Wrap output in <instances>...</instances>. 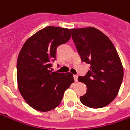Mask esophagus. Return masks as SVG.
Listing matches in <instances>:
<instances>
[{
    "label": "esophagus",
    "instance_id": "esophagus-1",
    "mask_svg": "<svg viewBox=\"0 0 130 130\" xmlns=\"http://www.w3.org/2000/svg\"><path fill=\"white\" fill-rule=\"evenodd\" d=\"M74 81H75V82H77L78 81V75H77V74L74 75Z\"/></svg>",
    "mask_w": 130,
    "mask_h": 130
}]
</instances>
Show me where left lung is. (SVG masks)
I'll return each mask as SVG.
<instances>
[{
    "instance_id": "8db88e82",
    "label": "left lung",
    "mask_w": 130,
    "mask_h": 130,
    "mask_svg": "<svg viewBox=\"0 0 130 130\" xmlns=\"http://www.w3.org/2000/svg\"><path fill=\"white\" fill-rule=\"evenodd\" d=\"M70 30L81 60L90 65L86 75L78 77L87 86L79 100L89 108L105 107L117 97L122 83L124 70L117 51L110 39L96 28Z\"/></svg>"
}]
</instances>
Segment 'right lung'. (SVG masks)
<instances>
[{
  "instance_id": "1",
  "label": "right lung",
  "mask_w": 130,
  "mask_h": 130,
  "mask_svg": "<svg viewBox=\"0 0 130 130\" xmlns=\"http://www.w3.org/2000/svg\"><path fill=\"white\" fill-rule=\"evenodd\" d=\"M69 29L49 26L28 38L17 59L19 90L34 109L46 112L56 108L74 83L70 72H52L57 47L69 40Z\"/></svg>"
}]
</instances>
